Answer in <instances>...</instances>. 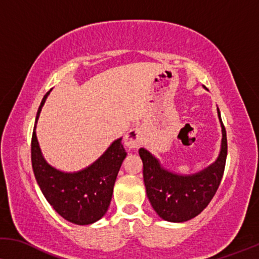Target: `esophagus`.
<instances>
[{
  "label": "esophagus",
  "instance_id": "34e87169",
  "mask_svg": "<svg viewBox=\"0 0 259 259\" xmlns=\"http://www.w3.org/2000/svg\"><path fill=\"white\" fill-rule=\"evenodd\" d=\"M142 143H143V134H142L140 128H133L125 134L124 144L126 148L135 150V149L141 147Z\"/></svg>",
  "mask_w": 259,
  "mask_h": 259
}]
</instances>
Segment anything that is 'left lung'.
Segmentation results:
<instances>
[{
  "mask_svg": "<svg viewBox=\"0 0 259 259\" xmlns=\"http://www.w3.org/2000/svg\"><path fill=\"white\" fill-rule=\"evenodd\" d=\"M217 116L222 128L220 152L214 162L197 172H175L163 166L161 161L147 149L138 150L143 162V180L149 202L162 220L171 223L191 220L205 209L216 194L228 154L227 133L218 108Z\"/></svg>",
  "mask_w": 259,
  "mask_h": 259,
  "instance_id": "1",
  "label": "left lung"
}]
</instances>
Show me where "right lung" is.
Returning <instances> with one entry per match:
<instances>
[{"label": "right lung", "instance_id": "add662e5", "mask_svg": "<svg viewBox=\"0 0 259 259\" xmlns=\"http://www.w3.org/2000/svg\"><path fill=\"white\" fill-rule=\"evenodd\" d=\"M50 92L41 102L32 133L31 163L35 178L46 199L61 217L77 225L93 224L107 213L119 167L128 154L119 137L82 170L68 172L49 164L39 147L36 125Z\"/></svg>", "mask_w": 259, "mask_h": 259}]
</instances>
